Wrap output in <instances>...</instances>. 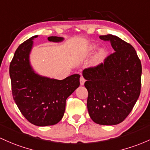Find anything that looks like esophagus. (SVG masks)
I'll list each match as a JSON object with an SVG mask.
<instances>
[{
    "label": "esophagus",
    "mask_w": 150,
    "mask_h": 150,
    "mask_svg": "<svg viewBox=\"0 0 150 150\" xmlns=\"http://www.w3.org/2000/svg\"><path fill=\"white\" fill-rule=\"evenodd\" d=\"M80 85H83L84 84H85V78H83V77H80Z\"/></svg>",
    "instance_id": "34e87169"
}]
</instances>
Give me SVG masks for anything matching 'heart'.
<instances>
[{
  "label": "heart",
  "instance_id": "heart-1",
  "mask_svg": "<svg viewBox=\"0 0 150 150\" xmlns=\"http://www.w3.org/2000/svg\"><path fill=\"white\" fill-rule=\"evenodd\" d=\"M98 45L95 43H92L87 48L86 51V55L89 56L91 54H93L95 50L98 49ZM107 56H108V51L105 48H101L100 49L99 51L98 52V53L95 55V59H94V62L96 65H100V64L103 63L105 61V60L106 59Z\"/></svg>",
  "mask_w": 150,
  "mask_h": 150
}]
</instances>
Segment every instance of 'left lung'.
I'll return each instance as SVG.
<instances>
[{
    "label": "left lung",
    "mask_w": 150,
    "mask_h": 150,
    "mask_svg": "<svg viewBox=\"0 0 150 150\" xmlns=\"http://www.w3.org/2000/svg\"><path fill=\"white\" fill-rule=\"evenodd\" d=\"M110 40L115 52L95 67L85 69L90 118L103 125H115L130 113L140 94L142 65L130 44L116 35H100Z\"/></svg>",
    "instance_id": "left-lung-1"
}]
</instances>
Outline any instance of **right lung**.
I'll use <instances>...</instances> for the list:
<instances>
[{
	"instance_id": "right-lung-1",
	"label": "right lung",
	"mask_w": 150,
	"mask_h": 150,
	"mask_svg": "<svg viewBox=\"0 0 150 150\" xmlns=\"http://www.w3.org/2000/svg\"><path fill=\"white\" fill-rule=\"evenodd\" d=\"M34 35L19 45L10 64V77L15 103L22 115L37 126L54 125L62 120L67 98L80 86V75L59 80L35 72L30 62ZM50 42H60L63 38L50 36Z\"/></svg>"
}]
</instances>
